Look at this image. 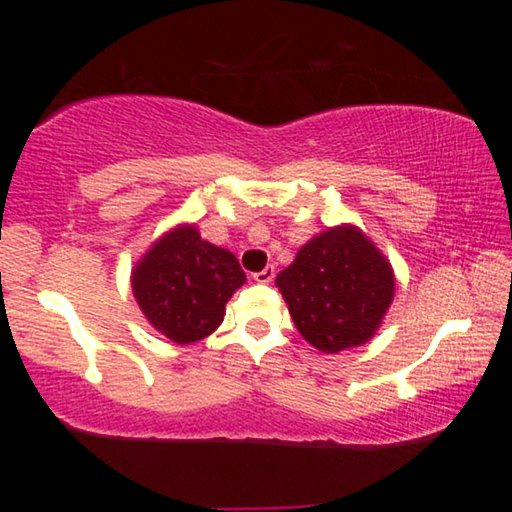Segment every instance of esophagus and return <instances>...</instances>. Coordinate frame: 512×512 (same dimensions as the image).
Masks as SVG:
<instances>
[{
	"mask_svg": "<svg viewBox=\"0 0 512 512\" xmlns=\"http://www.w3.org/2000/svg\"><path fill=\"white\" fill-rule=\"evenodd\" d=\"M273 277H275V268H273V266H266L264 271L253 273V280H255V282H259V284H268V282H273Z\"/></svg>",
	"mask_w": 512,
	"mask_h": 512,
	"instance_id": "34e87169",
	"label": "esophagus"
}]
</instances>
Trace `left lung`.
Segmentation results:
<instances>
[{"mask_svg": "<svg viewBox=\"0 0 512 512\" xmlns=\"http://www.w3.org/2000/svg\"><path fill=\"white\" fill-rule=\"evenodd\" d=\"M302 339L336 354L372 339L393 302L395 275L354 225L320 232L275 277Z\"/></svg>", "mask_w": 512, "mask_h": 512, "instance_id": "1", "label": "left lung"}]
</instances>
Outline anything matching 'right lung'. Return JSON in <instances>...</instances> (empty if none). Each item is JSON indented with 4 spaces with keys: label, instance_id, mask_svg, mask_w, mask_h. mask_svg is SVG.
Here are the masks:
<instances>
[{
    "label": "right lung",
    "instance_id": "add662e5",
    "mask_svg": "<svg viewBox=\"0 0 512 512\" xmlns=\"http://www.w3.org/2000/svg\"><path fill=\"white\" fill-rule=\"evenodd\" d=\"M246 273L230 250L201 239L196 225H178L146 250L133 268V296L146 320L178 345L210 336L225 302Z\"/></svg>",
    "mask_w": 512,
    "mask_h": 512
}]
</instances>
